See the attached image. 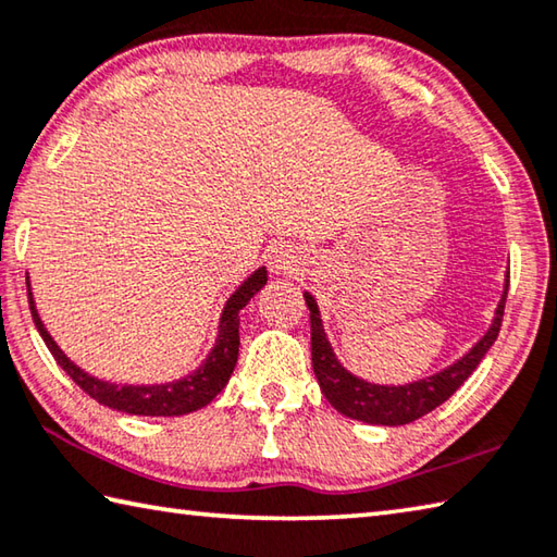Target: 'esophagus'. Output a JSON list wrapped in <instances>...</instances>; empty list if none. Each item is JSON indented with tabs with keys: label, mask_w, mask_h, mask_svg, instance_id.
Segmentation results:
<instances>
[{
	"label": "esophagus",
	"mask_w": 557,
	"mask_h": 557,
	"mask_svg": "<svg viewBox=\"0 0 557 557\" xmlns=\"http://www.w3.org/2000/svg\"><path fill=\"white\" fill-rule=\"evenodd\" d=\"M299 252L292 248V246H282L270 256V270L275 272V275H295L299 270Z\"/></svg>",
	"instance_id": "34e87169"
}]
</instances>
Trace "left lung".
<instances>
[{"label":"left lung","instance_id":"1","mask_svg":"<svg viewBox=\"0 0 557 557\" xmlns=\"http://www.w3.org/2000/svg\"><path fill=\"white\" fill-rule=\"evenodd\" d=\"M507 289L509 280L507 287H504V295L497 313H494L490 331L474 343L470 352H465L458 362H453L450 368L436 372V375L409 384H399V387L366 382L350 375V372L341 366L336 356H333L326 333H323L317 299L307 292L305 301L311 311V366L321 392L326 394L333 409L346 413L348 419L375 423V426H404V423L426 417L429 411L441 407V404L472 375L474 368L482 362L484 352H487L492 348V343L497 341L504 319V305H507Z\"/></svg>","mask_w":557,"mask_h":557}]
</instances>
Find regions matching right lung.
<instances>
[{
    "label": "right lung",
    "mask_w": 557,
    "mask_h": 557,
    "mask_svg": "<svg viewBox=\"0 0 557 557\" xmlns=\"http://www.w3.org/2000/svg\"><path fill=\"white\" fill-rule=\"evenodd\" d=\"M268 282V270L260 268L252 272V275L240 285L231 299L226 301L224 313H221L219 321V336L214 348L207 356V360L191 372V375L165 382V384H111L104 380H97L87 375L85 370H79L73 360H70L63 350L58 348V343L50 338L46 331L44 321H40L32 285H28L26 277V289H28V307H32V317L40 338L50 350V356L63 368L79 389L87 392L89 397L104 404L109 409L136 413V417H182V413H191L216 397V394L226 387L231 372L236 368L238 360V311L244 309L250 297Z\"/></svg>",
    "instance_id": "add662e5"
}]
</instances>
